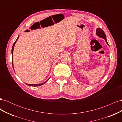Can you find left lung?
<instances>
[{
	"label": "left lung",
	"instance_id": "8db88e82",
	"mask_svg": "<svg viewBox=\"0 0 122 122\" xmlns=\"http://www.w3.org/2000/svg\"><path fill=\"white\" fill-rule=\"evenodd\" d=\"M96 35L97 36H98L99 37L104 39L105 40V42H106V44L109 46L108 44L107 43V41L106 36L105 34V33H104V31H103L102 29H101L100 28H97V29H96Z\"/></svg>",
	"mask_w": 122,
	"mask_h": 122
}]
</instances>
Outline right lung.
<instances>
[{"instance_id": "obj_1", "label": "right lung", "mask_w": 122, "mask_h": 122, "mask_svg": "<svg viewBox=\"0 0 122 122\" xmlns=\"http://www.w3.org/2000/svg\"><path fill=\"white\" fill-rule=\"evenodd\" d=\"M19 36H18V38H17V39H16V41L14 43V44H13V47H12V57L13 56V50H14V46H15V44L16 43V42H17V40H18V39H19ZM12 65H13V69H14V66H13V59H12ZM50 79V78L48 79H47V80H46L45 82H43V83H40V84H27V83H25L26 84V85H27V86H42V85H43V84H44V83H45L49 79Z\"/></svg>"}]
</instances>
